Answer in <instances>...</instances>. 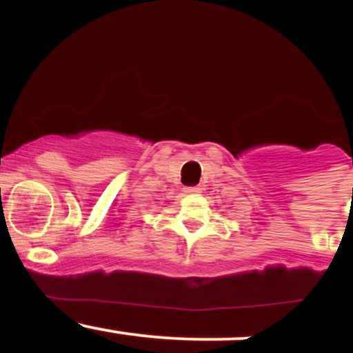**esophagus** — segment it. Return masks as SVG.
Returning <instances> with one entry per match:
<instances>
[{"mask_svg": "<svg viewBox=\"0 0 353 353\" xmlns=\"http://www.w3.org/2000/svg\"><path fill=\"white\" fill-rule=\"evenodd\" d=\"M185 194H199L202 192V188L201 185H190V188H185L184 189Z\"/></svg>", "mask_w": 353, "mask_h": 353, "instance_id": "esophagus-1", "label": "esophagus"}]
</instances>
